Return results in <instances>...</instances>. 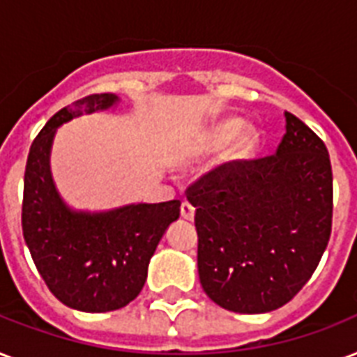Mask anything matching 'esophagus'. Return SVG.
Returning <instances> with one entry per match:
<instances>
[{
    "label": "esophagus",
    "instance_id": "obj_1",
    "mask_svg": "<svg viewBox=\"0 0 357 357\" xmlns=\"http://www.w3.org/2000/svg\"><path fill=\"white\" fill-rule=\"evenodd\" d=\"M181 217H183L185 220H192V218H195V207L190 206L189 202H183V204H181Z\"/></svg>",
    "mask_w": 357,
    "mask_h": 357
}]
</instances>
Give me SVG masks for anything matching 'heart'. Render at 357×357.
I'll use <instances>...</instances> for the list:
<instances>
[{
  "instance_id": "b5f03b06",
  "label": "heart",
  "mask_w": 357,
  "mask_h": 357,
  "mask_svg": "<svg viewBox=\"0 0 357 357\" xmlns=\"http://www.w3.org/2000/svg\"><path fill=\"white\" fill-rule=\"evenodd\" d=\"M246 128V122L243 119H226L222 122L215 123L206 135V140L204 144L209 148V150H220V148H226L228 144H231L235 139H237V144H235L234 155L235 157H248L252 155L257 146H259V133L257 129ZM241 137H238V135Z\"/></svg>"
}]
</instances>
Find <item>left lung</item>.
<instances>
[{"mask_svg":"<svg viewBox=\"0 0 357 357\" xmlns=\"http://www.w3.org/2000/svg\"><path fill=\"white\" fill-rule=\"evenodd\" d=\"M198 231V274L209 298L266 313L304 287L332 234L333 178L324 142L294 114L276 155L226 162L187 190Z\"/></svg>","mask_w":357,"mask_h":357,"instance_id":"1","label":"left lung"}]
</instances>
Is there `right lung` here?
<instances>
[{
	"label": "right lung",
	"mask_w": 357,
	"mask_h": 357,
	"mask_svg": "<svg viewBox=\"0 0 357 357\" xmlns=\"http://www.w3.org/2000/svg\"><path fill=\"white\" fill-rule=\"evenodd\" d=\"M119 102L116 94H92L61 109L36 135L25 165V244L50 291L64 305L85 313L120 310L139 296L151 255L179 218L181 206L172 200L77 211L59 195L50 167L57 128Z\"/></svg>",
	"instance_id": "right-lung-1"
}]
</instances>
